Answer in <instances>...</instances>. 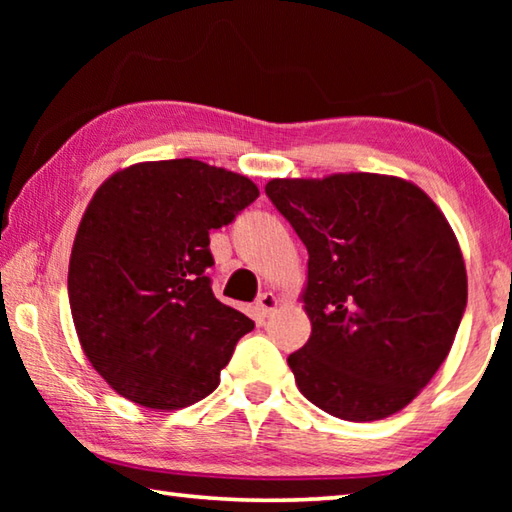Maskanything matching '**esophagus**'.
<instances>
[{"mask_svg":"<svg viewBox=\"0 0 512 512\" xmlns=\"http://www.w3.org/2000/svg\"><path fill=\"white\" fill-rule=\"evenodd\" d=\"M277 305H280V298H277L275 293H271V291H266V293H262V296L257 298V311L262 316L273 314V311L277 309Z\"/></svg>","mask_w":512,"mask_h":512,"instance_id":"1","label":"esophagus"}]
</instances>
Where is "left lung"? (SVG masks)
Listing matches in <instances>:
<instances>
[{"mask_svg": "<svg viewBox=\"0 0 512 512\" xmlns=\"http://www.w3.org/2000/svg\"><path fill=\"white\" fill-rule=\"evenodd\" d=\"M266 196L309 253L311 336L287 359L300 393L350 422L402 411L447 359L467 305L452 225L418 185L384 173L273 178Z\"/></svg>", "mask_w": 512, "mask_h": 512, "instance_id": "1", "label": "left lung"}]
</instances>
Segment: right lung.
<instances>
[{
    "label": "right lung",
    "instance_id": "right-lung-1",
    "mask_svg": "<svg viewBox=\"0 0 512 512\" xmlns=\"http://www.w3.org/2000/svg\"><path fill=\"white\" fill-rule=\"evenodd\" d=\"M257 196L250 178L192 158L131 164L94 192L67 291L85 357L112 391L173 411L219 386L255 323L214 298L210 230Z\"/></svg>",
    "mask_w": 512,
    "mask_h": 512
}]
</instances>
